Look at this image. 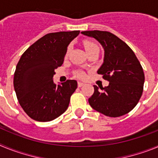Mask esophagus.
I'll use <instances>...</instances> for the list:
<instances>
[{
  "label": "esophagus",
  "mask_w": 158,
  "mask_h": 158,
  "mask_svg": "<svg viewBox=\"0 0 158 158\" xmlns=\"http://www.w3.org/2000/svg\"><path fill=\"white\" fill-rule=\"evenodd\" d=\"M83 85H85V84L82 83V82H78L77 83L78 87H81V86H83Z\"/></svg>",
  "instance_id": "34e87169"
}]
</instances>
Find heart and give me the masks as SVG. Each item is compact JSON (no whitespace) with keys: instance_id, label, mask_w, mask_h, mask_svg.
Wrapping results in <instances>:
<instances>
[{"instance_id":"b5f03b06","label":"heart","mask_w":158,"mask_h":158,"mask_svg":"<svg viewBox=\"0 0 158 158\" xmlns=\"http://www.w3.org/2000/svg\"><path fill=\"white\" fill-rule=\"evenodd\" d=\"M84 47H85V49L86 53L91 52V51H99L98 45H97L96 43H93V42L88 41V40H86V41L84 42ZM69 49H70V47H69V48H68V51H69ZM76 75H77V77L79 78L85 77V73H84L83 72H81V71H78V72H77Z\"/></svg>"}]
</instances>
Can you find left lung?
<instances>
[{
	"label": "left lung",
	"mask_w": 158,
	"mask_h": 158,
	"mask_svg": "<svg viewBox=\"0 0 158 158\" xmlns=\"http://www.w3.org/2000/svg\"><path fill=\"white\" fill-rule=\"evenodd\" d=\"M81 34L98 41L104 51V62L98 74L109 81L106 87H94L89 99L93 109L109 117L126 115L137 105L143 92L144 72L129 46L116 35L103 31H86Z\"/></svg>",
	"instance_id": "1"
}]
</instances>
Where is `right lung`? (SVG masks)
Segmentation results:
<instances>
[{"instance_id": "add662e5", "label": "right lung", "mask_w": 158, "mask_h": 158, "mask_svg": "<svg viewBox=\"0 0 158 158\" xmlns=\"http://www.w3.org/2000/svg\"><path fill=\"white\" fill-rule=\"evenodd\" d=\"M80 31L49 33L22 54L14 73V89L18 101L34 120L48 122L63 114L70 96L77 88L75 80L57 85L54 70L63 63L67 47Z\"/></svg>"}]
</instances>
